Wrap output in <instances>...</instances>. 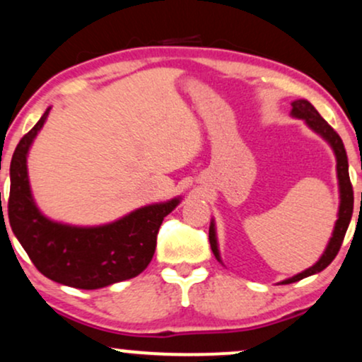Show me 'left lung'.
I'll use <instances>...</instances> for the list:
<instances>
[{"mask_svg":"<svg viewBox=\"0 0 362 362\" xmlns=\"http://www.w3.org/2000/svg\"><path fill=\"white\" fill-rule=\"evenodd\" d=\"M291 115L302 117L305 119V123L310 126L313 132H317L319 134H322L332 146L335 158H337V177H339V189H341V206H339V219L335 223L332 238H330L327 250L324 251L322 258L313 264L312 268L305 269V272L298 273L297 276L290 278V280H285L283 283H295L298 280H303V278L315 275V273L322 272L332 263L335 256H337L339 250H341L344 236H346V230L349 228L351 223V217H352V209H354V190H352V184H351V178H349V165H347V155H346V148H344V143L341 136L334 132V128L330 126L327 121L324 119L319 115V111L312 106L310 103L305 101V99H298V101L291 103ZM209 241H211V247L212 252L216 255V258L219 259V251H217V241H216V229L214 224H211L209 228ZM221 261V259H219Z\"/></svg>","mask_w":362,"mask_h":362,"instance_id":"obj_1","label":"left lung"}]
</instances>
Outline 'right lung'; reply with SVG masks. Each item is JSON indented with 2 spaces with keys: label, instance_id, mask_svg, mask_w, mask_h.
I'll return each mask as SVG.
<instances>
[{
  "label": "right lung",
  "instance_id": "1",
  "mask_svg": "<svg viewBox=\"0 0 362 362\" xmlns=\"http://www.w3.org/2000/svg\"><path fill=\"white\" fill-rule=\"evenodd\" d=\"M50 107L20 139L10 165L8 217L35 268L50 280L82 290H95L129 280L150 264L156 236L178 199L146 206L99 228H74L40 214L30 192L27 153ZM4 221V219H3Z\"/></svg>",
  "mask_w": 362,
  "mask_h": 362
}]
</instances>
